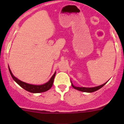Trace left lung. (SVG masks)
<instances>
[{"mask_svg": "<svg viewBox=\"0 0 124 124\" xmlns=\"http://www.w3.org/2000/svg\"><path fill=\"white\" fill-rule=\"evenodd\" d=\"M106 83H107V82H106V83H104V84H102V85H101V86H96V87H76V86H73V84H72V86H73V88L76 89H77V90H78V91H80L86 92V93H93V92H94V91H97V90H99V89H101L102 87H103V86H104Z\"/></svg>", "mask_w": 124, "mask_h": 124, "instance_id": "1", "label": "left lung"}]
</instances>
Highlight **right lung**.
<instances>
[{
  "label": "right lung",
  "instance_id": "right-lung-1",
  "mask_svg": "<svg viewBox=\"0 0 124 124\" xmlns=\"http://www.w3.org/2000/svg\"><path fill=\"white\" fill-rule=\"evenodd\" d=\"M8 70H9V72L10 73V75L12 76V78H13V79L15 81L17 84L19 85V86H21L22 88H23L24 89H25L26 91L28 92H30V93H43V92H45L46 91L49 90L53 86V81H54V76H55L56 72L54 73V74L52 76V77L51 78L49 81L47 82L46 83L44 84H42V85H33V84H30L28 83H24V82L20 80H19L18 79H17V78H15L14 75H13L10 69L9 66H8Z\"/></svg>",
  "mask_w": 124,
  "mask_h": 124
}]
</instances>
